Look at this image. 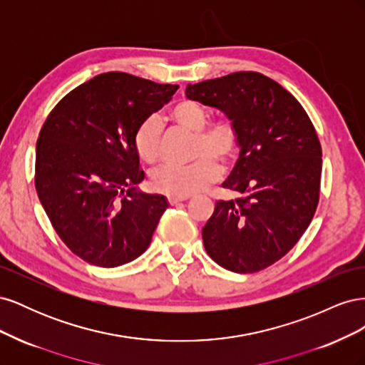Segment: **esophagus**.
I'll return each mask as SVG.
<instances>
[{
	"label": "esophagus",
	"instance_id": "esophagus-1",
	"mask_svg": "<svg viewBox=\"0 0 365 365\" xmlns=\"http://www.w3.org/2000/svg\"><path fill=\"white\" fill-rule=\"evenodd\" d=\"M189 197L190 196H173V195H169L168 196V201H169L170 205H175V204H178V202L187 201V200H189Z\"/></svg>",
	"mask_w": 365,
	"mask_h": 365
}]
</instances>
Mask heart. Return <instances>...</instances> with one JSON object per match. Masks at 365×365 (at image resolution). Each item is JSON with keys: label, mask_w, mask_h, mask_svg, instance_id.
Here are the masks:
<instances>
[{"label": "heart", "mask_w": 365, "mask_h": 365, "mask_svg": "<svg viewBox=\"0 0 365 365\" xmlns=\"http://www.w3.org/2000/svg\"><path fill=\"white\" fill-rule=\"evenodd\" d=\"M170 118L176 125L195 134L192 149L193 163L187 165L164 164L150 173L152 189L173 196H190L204 190L220 176V166L233 164L240 152L242 135L236 121L220 117L208 123L205 106L190 98L176 103ZM134 148L141 161L155 163L161 148V121L150 115L138 125L134 134Z\"/></svg>", "instance_id": "1"}]
</instances>
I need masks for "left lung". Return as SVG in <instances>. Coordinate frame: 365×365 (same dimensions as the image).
<instances>
[{"label":"left lung","mask_w":365,"mask_h":365,"mask_svg":"<svg viewBox=\"0 0 365 365\" xmlns=\"http://www.w3.org/2000/svg\"><path fill=\"white\" fill-rule=\"evenodd\" d=\"M185 96L233 118L240 155L222 184L240 196L217 201L202 228L205 251L220 267L250 274L289 252L319 201L322 145L300 102L256 71L187 85Z\"/></svg>","instance_id":"8db88e82"}]
</instances>
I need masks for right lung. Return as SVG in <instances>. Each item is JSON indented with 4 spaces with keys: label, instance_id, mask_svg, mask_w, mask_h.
<instances>
[{
    "label": "right lung",
    "instance_id": "obj_1",
    "mask_svg": "<svg viewBox=\"0 0 365 365\" xmlns=\"http://www.w3.org/2000/svg\"><path fill=\"white\" fill-rule=\"evenodd\" d=\"M176 90L103 73L61 98L43 121L35 187L58 236L82 260L115 268L148 250L169 204L161 195L135 192L145 172L134 134Z\"/></svg>",
    "mask_w": 365,
    "mask_h": 365
}]
</instances>
